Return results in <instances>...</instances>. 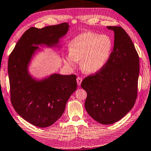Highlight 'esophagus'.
I'll list each match as a JSON object with an SVG mask.
<instances>
[{
    "label": "esophagus",
    "mask_w": 151,
    "mask_h": 151,
    "mask_svg": "<svg viewBox=\"0 0 151 151\" xmlns=\"http://www.w3.org/2000/svg\"><path fill=\"white\" fill-rule=\"evenodd\" d=\"M77 83H78V85H80L81 83V81H82V78H80V77H78V78H77Z\"/></svg>",
    "instance_id": "esophagus-1"
}]
</instances>
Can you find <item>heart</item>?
<instances>
[{
  "instance_id": "obj_1",
  "label": "heart",
  "mask_w": 151,
  "mask_h": 151,
  "mask_svg": "<svg viewBox=\"0 0 151 151\" xmlns=\"http://www.w3.org/2000/svg\"><path fill=\"white\" fill-rule=\"evenodd\" d=\"M66 62L75 68L80 62L81 70L86 73H95L102 69L112 53L113 42L109 35L87 31L72 40Z\"/></svg>"
}]
</instances>
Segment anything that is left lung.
Listing matches in <instances>:
<instances>
[{"label":"left lung","mask_w":151,"mask_h":151,"mask_svg":"<svg viewBox=\"0 0 151 151\" xmlns=\"http://www.w3.org/2000/svg\"><path fill=\"white\" fill-rule=\"evenodd\" d=\"M114 32V46L106 65L86 77L81 86L87 92L85 107L95 121L112 124L124 117L137 96L139 57L132 39L120 26Z\"/></svg>","instance_id":"left-lung-1"}]
</instances>
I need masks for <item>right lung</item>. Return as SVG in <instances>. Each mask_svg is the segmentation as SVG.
Returning <instances> with one entry per match:
<instances>
[{
	"label": "right lung",
	"instance_id": "1",
	"mask_svg": "<svg viewBox=\"0 0 151 151\" xmlns=\"http://www.w3.org/2000/svg\"><path fill=\"white\" fill-rule=\"evenodd\" d=\"M68 28V23L41 29L31 27L23 34L8 58L11 103L21 117L37 127H49L63 114L68 100L77 89L76 76L55 73L36 81L28 73V64L39 49L36 45L55 46Z\"/></svg>",
	"mask_w": 151,
	"mask_h": 151
}]
</instances>
